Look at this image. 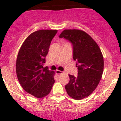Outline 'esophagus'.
I'll return each mask as SVG.
<instances>
[{"instance_id": "1", "label": "esophagus", "mask_w": 121, "mask_h": 121, "mask_svg": "<svg viewBox=\"0 0 121 121\" xmlns=\"http://www.w3.org/2000/svg\"><path fill=\"white\" fill-rule=\"evenodd\" d=\"M56 74H57V76H59L60 75V74H62L63 73V72L61 71H60V70H57V71H56Z\"/></svg>"}]
</instances>
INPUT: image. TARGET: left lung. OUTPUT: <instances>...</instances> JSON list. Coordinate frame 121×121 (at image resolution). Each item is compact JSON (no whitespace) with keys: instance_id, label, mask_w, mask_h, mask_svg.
I'll list each match as a JSON object with an SVG mask.
<instances>
[{"instance_id":"1","label":"left lung","mask_w":121,"mask_h":121,"mask_svg":"<svg viewBox=\"0 0 121 121\" xmlns=\"http://www.w3.org/2000/svg\"><path fill=\"white\" fill-rule=\"evenodd\" d=\"M59 37L70 40L73 46V59L76 60L77 76L68 74L65 85L69 96L81 100L89 96L96 88L104 71V57L98 43L81 30H64Z\"/></svg>"}]
</instances>
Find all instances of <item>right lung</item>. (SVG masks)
I'll use <instances>...</instances> for the list:
<instances>
[{
  "mask_svg": "<svg viewBox=\"0 0 121 121\" xmlns=\"http://www.w3.org/2000/svg\"><path fill=\"white\" fill-rule=\"evenodd\" d=\"M57 30H40L29 35L17 54L16 71L19 82L28 93L37 98L46 96L54 84L55 72L43 68L51 40Z\"/></svg>",
  "mask_w": 121,
  "mask_h": 121,
  "instance_id": "add662e5",
  "label": "right lung"
}]
</instances>
